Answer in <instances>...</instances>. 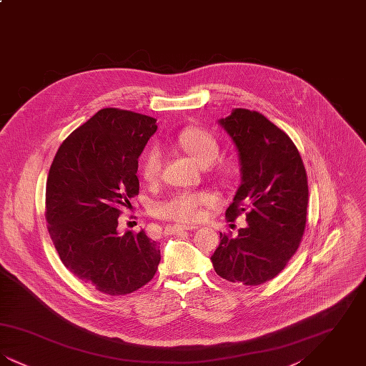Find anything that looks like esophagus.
<instances>
[{
	"mask_svg": "<svg viewBox=\"0 0 366 366\" xmlns=\"http://www.w3.org/2000/svg\"><path fill=\"white\" fill-rule=\"evenodd\" d=\"M194 227H188V225H172L169 227V230L172 233H179V232H187V230H193Z\"/></svg>",
	"mask_w": 366,
	"mask_h": 366,
	"instance_id": "1",
	"label": "esophagus"
}]
</instances>
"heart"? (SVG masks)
Listing matches in <instances>:
<instances>
[{
    "mask_svg": "<svg viewBox=\"0 0 366 366\" xmlns=\"http://www.w3.org/2000/svg\"><path fill=\"white\" fill-rule=\"evenodd\" d=\"M177 144L202 166H209L221 154L218 139L204 127L192 126L181 130ZM162 152L157 147L149 148L141 159L139 174L148 184H154L162 174ZM221 174L225 170L221 169ZM217 204V196L209 191H179L155 206L157 217L178 222H197L206 217V209Z\"/></svg>",
    "mask_w": 366,
    "mask_h": 366,
    "instance_id": "obj_1",
    "label": "heart"
}]
</instances>
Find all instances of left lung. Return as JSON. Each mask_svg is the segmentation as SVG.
<instances>
[{
    "label": "left lung",
    "instance_id": "obj_1",
    "mask_svg": "<svg viewBox=\"0 0 366 366\" xmlns=\"http://www.w3.org/2000/svg\"><path fill=\"white\" fill-rule=\"evenodd\" d=\"M219 123L234 141L242 164V185L225 217L233 222L244 214L247 227L236 237L219 233L211 262L219 277L254 287L274 279L299 248L307 174L292 139L259 112L236 108Z\"/></svg>",
    "mask_w": 366,
    "mask_h": 366
}]
</instances>
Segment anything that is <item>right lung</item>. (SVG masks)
<instances>
[{
  "instance_id": "1",
  "label": "right lung",
  "mask_w": 366,
  "mask_h": 366,
  "mask_svg": "<svg viewBox=\"0 0 366 366\" xmlns=\"http://www.w3.org/2000/svg\"><path fill=\"white\" fill-rule=\"evenodd\" d=\"M157 119L103 108L59 147L46 181L45 218L54 248L74 276L105 295L132 294L154 279L159 244L144 230L118 232L139 194V157Z\"/></svg>"
}]
</instances>
